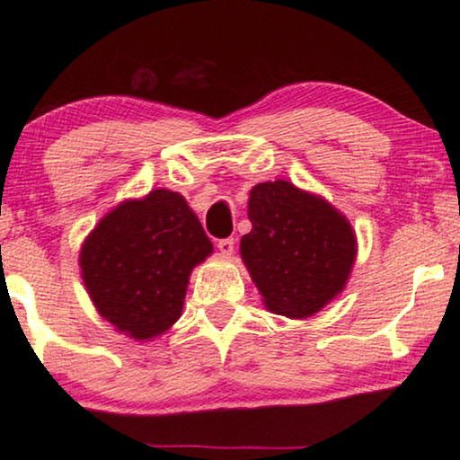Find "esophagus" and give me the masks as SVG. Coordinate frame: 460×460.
I'll return each mask as SVG.
<instances>
[{
  "label": "esophagus",
  "instance_id": "34e87169",
  "mask_svg": "<svg viewBox=\"0 0 460 460\" xmlns=\"http://www.w3.org/2000/svg\"><path fill=\"white\" fill-rule=\"evenodd\" d=\"M234 247H236V241L232 236L228 238H222V241H217V249L222 251L224 255H232L234 253Z\"/></svg>",
  "mask_w": 460,
  "mask_h": 460
}]
</instances>
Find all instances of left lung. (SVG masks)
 I'll return each instance as SVG.
<instances>
[{
    "label": "left lung",
    "instance_id": "8db88e82",
    "mask_svg": "<svg viewBox=\"0 0 460 460\" xmlns=\"http://www.w3.org/2000/svg\"><path fill=\"white\" fill-rule=\"evenodd\" d=\"M249 219L241 255L270 312L305 318L343 291L356 236L335 207L291 181H263L251 190Z\"/></svg>",
    "mask_w": 460,
    "mask_h": 460
}]
</instances>
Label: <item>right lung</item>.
Wrapping results in <instances>:
<instances>
[{
  "label": "right lung",
  "instance_id": "1",
  "mask_svg": "<svg viewBox=\"0 0 460 460\" xmlns=\"http://www.w3.org/2000/svg\"><path fill=\"white\" fill-rule=\"evenodd\" d=\"M213 251L181 194L153 190L112 209L81 249V272L102 318L153 339L180 318L192 268Z\"/></svg>",
  "mask_w": 460,
  "mask_h": 460
}]
</instances>
